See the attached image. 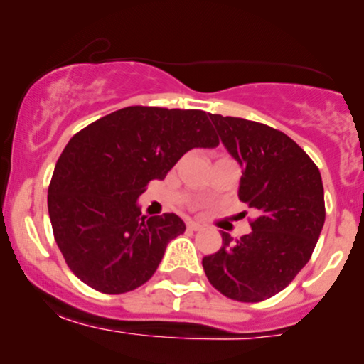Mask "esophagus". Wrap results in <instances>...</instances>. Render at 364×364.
Returning a JSON list of instances; mask_svg holds the SVG:
<instances>
[{
    "mask_svg": "<svg viewBox=\"0 0 364 364\" xmlns=\"http://www.w3.org/2000/svg\"><path fill=\"white\" fill-rule=\"evenodd\" d=\"M186 228L191 229V231H200V229H203V224L196 223V220H188Z\"/></svg>",
    "mask_w": 364,
    "mask_h": 364,
    "instance_id": "obj_1",
    "label": "esophagus"
}]
</instances>
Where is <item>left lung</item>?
Instances as JSON below:
<instances>
[{"mask_svg": "<svg viewBox=\"0 0 364 364\" xmlns=\"http://www.w3.org/2000/svg\"><path fill=\"white\" fill-rule=\"evenodd\" d=\"M243 168L237 196L257 217L252 232L203 257L208 282L228 298L258 303L281 292L310 260L325 223L323 185L308 154L286 133L231 116L208 114Z\"/></svg>", "mask_w": 364, "mask_h": 364, "instance_id": "8db88e82", "label": "left lung"}]
</instances>
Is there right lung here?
I'll use <instances>...</instances> for the list:
<instances>
[{"instance_id":"obj_1","label":"right lung","mask_w":364,"mask_h":364,"mask_svg":"<svg viewBox=\"0 0 364 364\" xmlns=\"http://www.w3.org/2000/svg\"><path fill=\"white\" fill-rule=\"evenodd\" d=\"M217 145L198 109L129 106L73 135L48 191L54 240L70 270L104 294L147 282L186 225L176 214L141 215L136 200L188 150Z\"/></svg>"}]
</instances>
